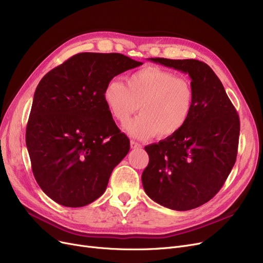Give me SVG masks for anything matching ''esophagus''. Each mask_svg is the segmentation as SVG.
Segmentation results:
<instances>
[{"label":"esophagus","instance_id":"obj_1","mask_svg":"<svg viewBox=\"0 0 263 263\" xmlns=\"http://www.w3.org/2000/svg\"><path fill=\"white\" fill-rule=\"evenodd\" d=\"M130 144H131L132 149H140V148H142L141 144H139L138 142H135V141H131Z\"/></svg>","mask_w":263,"mask_h":263}]
</instances>
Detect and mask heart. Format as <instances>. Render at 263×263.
<instances>
[{"label": "heart", "mask_w": 263, "mask_h": 263, "mask_svg": "<svg viewBox=\"0 0 263 263\" xmlns=\"http://www.w3.org/2000/svg\"><path fill=\"white\" fill-rule=\"evenodd\" d=\"M111 117L125 124L139 109L141 115L128 125L136 139H151L156 134L166 139L187 124L193 109V90L185 78L157 66H146L130 74L127 85L111 79L102 92Z\"/></svg>", "instance_id": "heart-1"}]
</instances>
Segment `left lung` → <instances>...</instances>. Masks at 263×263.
I'll return each instance as SVG.
<instances>
[{
  "mask_svg": "<svg viewBox=\"0 0 263 263\" xmlns=\"http://www.w3.org/2000/svg\"><path fill=\"white\" fill-rule=\"evenodd\" d=\"M191 78L193 109L178 133L145 147L149 163L142 174L146 195L164 208L189 211L220 190L235 163L239 118L212 68L202 61L149 58Z\"/></svg>",
  "mask_w": 263,
  "mask_h": 263,
  "instance_id": "left-lung-1",
  "label": "left lung"
}]
</instances>
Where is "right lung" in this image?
<instances>
[{
	"label": "right lung",
	"instance_id": "right-lung-1",
	"mask_svg": "<svg viewBox=\"0 0 263 263\" xmlns=\"http://www.w3.org/2000/svg\"><path fill=\"white\" fill-rule=\"evenodd\" d=\"M121 53L82 52L54 67L33 97L26 143L41 189L67 208H82L106 190L130 151L102 92L111 79L142 65Z\"/></svg>",
	"mask_w": 263,
	"mask_h": 263
}]
</instances>
